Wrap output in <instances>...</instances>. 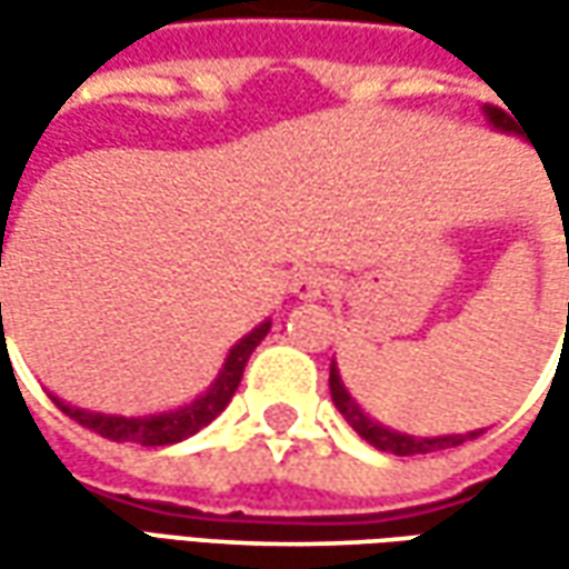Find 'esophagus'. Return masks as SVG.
Listing matches in <instances>:
<instances>
[{"label": "esophagus", "instance_id": "34e87169", "mask_svg": "<svg viewBox=\"0 0 569 569\" xmlns=\"http://www.w3.org/2000/svg\"><path fill=\"white\" fill-rule=\"evenodd\" d=\"M329 284H332V274L326 272V269H319V266H307V269H300L295 272V281H291V291L300 300H317L329 291Z\"/></svg>", "mask_w": 569, "mask_h": 569}]
</instances>
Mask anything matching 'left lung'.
<instances>
[{
  "label": "left lung",
  "mask_w": 569,
  "mask_h": 569,
  "mask_svg": "<svg viewBox=\"0 0 569 569\" xmlns=\"http://www.w3.org/2000/svg\"><path fill=\"white\" fill-rule=\"evenodd\" d=\"M485 113H488V120H491L497 129H503V132H519V126L513 122V117H507V110H500V107L488 103V107H485ZM558 208H560V221H563V211H569V202H558ZM563 233H567V228H563ZM567 262H569V240H567ZM329 389H332V402H336V408L341 411V418L358 430V437H363L370 447L382 449V452H392V456H418V452L459 447V443L475 440V437H481V433H485V430H471V433H449V437H405V433H396V430H386V427H380L377 421H370L361 408H358V402L348 396V389H345V382H341L336 361H332V367H329Z\"/></svg>",
  "instance_id": "1"
}]
</instances>
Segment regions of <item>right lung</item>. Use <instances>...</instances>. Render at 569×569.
Segmentation results:
<instances>
[{
	"label": "right lung",
	"instance_id": "1",
	"mask_svg": "<svg viewBox=\"0 0 569 569\" xmlns=\"http://www.w3.org/2000/svg\"><path fill=\"white\" fill-rule=\"evenodd\" d=\"M2 256V243H0ZM2 310V307H0ZM272 329V322H262L259 329H252L247 339H240L230 348L224 370L218 373L214 386L208 389L206 396H199L196 402L183 405L177 411H164V415H148V418H117V415H98V411H81L72 405L59 402L53 399L72 421L81 427L94 430L107 440H117V443H139V447H167V443H180L192 437L196 430H202L211 425L224 408H228L230 396L237 392L240 377H243V367L250 361V355L256 351V345L266 339V332Z\"/></svg>",
	"mask_w": 569,
	"mask_h": 569
}]
</instances>
